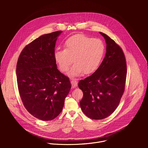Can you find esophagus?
I'll return each instance as SVG.
<instances>
[{
  "label": "esophagus",
  "mask_w": 148,
  "mask_h": 148,
  "mask_svg": "<svg viewBox=\"0 0 148 148\" xmlns=\"http://www.w3.org/2000/svg\"><path fill=\"white\" fill-rule=\"evenodd\" d=\"M71 83L72 85V87L75 88L78 85V81L77 80V79H74V78H71Z\"/></svg>",
  "instance_id": "esophagus-1"
}]
</instances>
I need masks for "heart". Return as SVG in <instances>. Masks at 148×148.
<instances>
[{"mask_svg": "<svg viewBox=\"0 0 148 148\" xmlns=\"http://www.w3.org/2000/svg\"><path fill=\"white\" fill-rule=\"evenodd\" d=\"M104 53L105 46L101 40L77 34L66 41L64 49L55 51L54 59L62 73L69 70L74 61L69 74L78 76L84 72L87 74L95 72L101 64Z\"/></svg>", "mask_w": 148, "mask_h": 148, "instance_id": "b5f03b06", "label": "heart"}]
</instances>
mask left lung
I'll use <instances>...</instances> for the list:
<instances>
[{"label": "left lung", "instance_id": "1", "mask_svg": "<svg viewBox=\"0 0 148 148\" xmlns=\"http://www.w3.org/2000/svg\"><path fill=\"white\" fill-rule=\"evenodd\" d=\"M107 44V52L98 69L90 76L78 82L83 97L81 108L87 116L102 119L118 107L124 92L126 78V62L119 45L102 32Z\"/></svg>", "mask_w": 148, "mask_h": 148}]
</instances>
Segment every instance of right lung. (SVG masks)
Segmentation results:
<instances>
[{
  "mask_svg": "<svg viewBox=\"0 0 148 148\" xmlns=\"http://www.w3.org/2000/svg\"><path fill=\"white\" fill-rule=\"evenodd\" d=\"M62 31L42 35L21 52L16 66L19 94L27 111L43 121H51L62 111L71 88L69 77L60 73L54 48Z\"/></svg>",
  "mask_w": 148,
  "mask_h": 148,
  "instance_id": "obj_1",
  "label": "right lung"
}]
</instances>
